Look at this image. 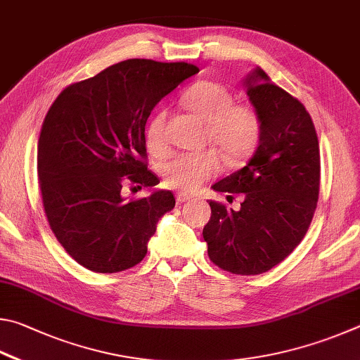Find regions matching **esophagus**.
Instances as JSON below:
<instances>
[{
    "instance_id": "34e87169",
    "label": "esophagus",
    "mask_w": 360,
    "mask_h": 360,
    "mask_svg": "<svg viewBox=\"0 0 360 360\" xmlns=\"http://www.w3.org/2000/svg\"><path fill=\"white\" fill-rule=\"evenodd\" d=\"M190 199H191L190 194L176 193V202H179V204H184V202H186V200H190Z\"/></svg>"
}]
</instances>
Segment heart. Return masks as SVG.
Masks as SVG:
<instances>
[{
    "label": "heart",
    "instance_id": "b5f03b06",
    "mask_svg": "<svg viewBox=\"0 0 360 360\" xmlns=\"http://www.w3.org/2000/svg\"><path fill=\"white\" fill-rule=\"evenodd\" d=\"M234 94L218 82L200 80L184 93L181 103L205 123V143L218 149L228 162H240L253 153L262 136L259 112L250 104H236ZM166 110H158L143 132L145 148L155 158L169 155ZM221 170V158L213 148L200 153H179L162 162L164 184L174 190L193 193Z\"/></svg>",
    "mask_w": 360,
    "mask_h": 360
}]
</instances>
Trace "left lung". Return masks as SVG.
I'll list each match as a JSON object with an SVG mask.
<instances>
[{
    "label": "left lung",
    "instance_id": "8db88e82",
    "mask_svg": "<svg viewBox=\"0 0 360 360\" xmlns=\"http://www.w3.org/2000/svg\"><path fill=\"white\" fill-rule=\"evenodd\" d=\"M245 86L261 115L262 136L247 166L212 186L243 194L240 210L210 200L202 236L215 266L259 275L285 261L310 228L319 196V142L304 104L272 84L261 68Z\"/></svg>",
    "mask_w": 360,
    "mask_h": 360
}]
</instances>
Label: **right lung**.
Wrapping results in <instances>:
<instances>
[{"label": "right lung", "instance_id": "obj_1", "mask_svg": "<svg viewBox=\"0 0 360 360\" xmlns=\"http://www.w3.org/2000/svg\"><path fill=\"white\" fill-rule=\"evenodd\" d=\"M190 63L126 60L66 86L44 118L37 175L50 229L80 266L131 269L147 255L156 223L174 209L170 191L124 200V184L151 188L145 123L153 107L198 74Z\"/></svg>", "mask_w": 360, "mask_h": 360}]
</instances>
